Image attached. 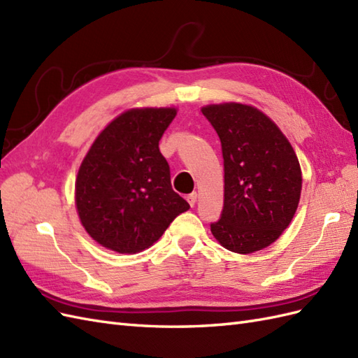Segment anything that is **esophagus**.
<instances>
[{"label":"esophagus","mask_w":358,"mask_h":358,"mask_svg":"<svg viewBox=\"0 0 358 358\" xmlns=\"http://www.w3.org/2000/svg\"><path fill=\"white\" fill-rule=\"evenodd\" d=\"M196 198H198L196 192H192V194L187 196V203L190 204V207H194L196 204Z\"/></svg>","instance_id":"1"}]
</instances>
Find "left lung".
<instances>
[{"label": "left lung", "instance_id": "obj_1", "mask_svg": "<svg viewBox=\"0 0 358 358\" xmlns=\"http://www.w3.org/2000/svg\"><path fill=\"white\" fill-rule=\"evenodd\" d=\"M201 112L221 139L224 157V208L210 230L228 251L266 248L296 213L302 189L296 152L257 107L221 103Z\"/></svg>", "mask_w": 358, "mask_h": 358}]
</instances>
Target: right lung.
<instances>
[{"mask_svg":"<svg viewBox=\"0 0 358 358\" xmlns=\"http://www.w3.org/2000/svg\"><path fill=\"white\" fill-rule=\"evenodd\" d=\"M176 107L125 110L101 131L80 164L76 207L86 233L104 248L136 254L157 242L189 210L173 192L159 150Z\"/></svg>","mask_w":358,"mask_h":358,"instance_id":"obj_1","label":"right lung"}]
</instances>
